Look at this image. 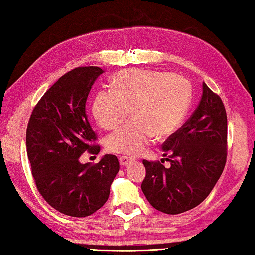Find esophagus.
<instances>
[{
    "instance_id": "1",
    "label": "esophagus",
    "mask_w": 255,
    "mask_h": 255,
    "mask_svg": "<svg viewBox=\"0 0 255 255\" xmlns=\"http://www.w3.org/2000/svg\"><path fill=\"white\" fill-rule=\"evenodd\" d=\"M132 160L130 158H128V156H119V163L123 167L127 166L129 163H130Z\"/></svg>"
}]
</instances>
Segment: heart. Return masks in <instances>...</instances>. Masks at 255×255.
Returning <instances> with one entry per match:
<instances>
[{
  "instance_id": "1",
  "label": "heart",
  "mask_w": 255,
  "mask_h": 255,
  "mask_svg": "<svg viewBox=\"0 0 255 255\" xmlns=\"http://www.w3.org/2000/svg\"><path fill=\"white\" fill-rule=\"evenodd\" d=\"M113 89L96 93L92 114L104 129L118 126L130 107L131 123L108 134L107 151L138 155L154 136H170L180 126L191 100V85L181 75L151 70H125L112 80Z\"/></svg>"
}]
</instances>
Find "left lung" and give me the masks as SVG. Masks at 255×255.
<instances>
[{
    "label": "left lung",
    "mask_w": 255,
    "mask_h": 255,
    "mask_svg": "<svg viewBox=\"0 0 255 255\" xmlns=\"http://www.w3.org/2000/svg\"><path fill=\"white\" fill-rule=\"evenodd\" d=\"M171 166L143 160L141 189L162 213L196 207L213 191L227 158V114L220 97L203 82V95L191 118L162 145Z\"/></svg>",
    "instance_id": "obj_1"
}]
</instances>
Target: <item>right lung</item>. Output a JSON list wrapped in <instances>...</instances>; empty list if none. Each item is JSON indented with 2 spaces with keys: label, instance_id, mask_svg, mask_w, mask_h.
<instances>
[{
  "label": "right lung",
  "instance_id": "obj_1",
  "mask_svg": "<svg viewBox=\"0 0 255 255\" xmlns=\"http://www.w3.org/2000/svg\"><path fill=\"white\" fill-rule=\"evenodd\" d=\"M99 67L75 68L48 90L34 108L26 131L27 156L41 196L51 207L71 217H86L110 196L119 171L115 155L105 154L97 164L80 162L85 151L100 147L85 114V102Z\"/></svg>",
  "mask_w": 255,
  "mask_h": 255
}]
</instances>
